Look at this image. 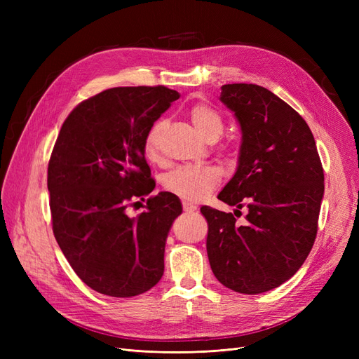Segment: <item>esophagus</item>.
<instances>
[{"label": "esophagus", "instance_id": "34e87169", "mask_svg": "<svg viewBox=\"0 0 359 359\" xmlns=\"http://www.w3.org/2000/svg\"><path fill=\"white\" fill-rule=\"evenodd\" d=\"M182 210L186 212H193V211L198 210V206L190 203V202H182Z\"/></svg>", "mask_w": 359, "mask_h": 359}]
</instances>
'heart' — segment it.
<instances>
[{
	"label": "heart",
	"mask_w": 359,
	"mask_h": 359,
	"mask_svg": "<svg viewBox=\"0 0 359 359\" xmlns=\"http://www.w3.org/2000/svg\"><path fill=\"white\" fill-rule=\"evenodd\" d=\"M189 115L198 132L208 140H215L223 133L224 119L222 114L210 103L198 102L190 106ZM165 123L157 119L145 135V156L149 160L158 157V136ZM222 181V172L215 166H181L169 172L163 181L165 189L175 196L187 202H199L219 186Z\"/></svg>",
	"instance_id": "heart-1"
}]
</instances>
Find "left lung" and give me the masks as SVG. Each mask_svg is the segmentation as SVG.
Returning a JSON list of instances; mask_svg holds the SVG:
<instances>
[{
	"label": "left lung",
	"instance_id": "left-lung-1",
	"mask_svg": "<svg viewBox=\"0 0 359 359\" xmlns=\"http://www.w3.org/2000/svg\"><path fill=\"white\" fill-rule=\"evenodd\" d=\"M220 100L240 121L243 144L219 199L236 206V215L244 205L249 214L238 225V215L202 206L206 253L223 286L256 295L283 285L307 259L318 233L323 168L310 127L274 93L227 83Z\"/></svg>",
	"mask_w": 359,
	"mask_h": 359
}]
</instances>
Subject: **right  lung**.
<instances>
[{
  "label": "right lung",
  "instance_id": "add662e5",
  "mask_svg": "<svg viewBox=\"0 0 359 359\" xmlns=\"http://www.w3.org/2000/svg\"><path fill=\"white\" fill-rule=\"evenodd\" d=\"M166 86H116L81 102L64 121L48 166L52 231L86 286L130 298L156 286L180 199L161 191L145 211L127 208L154 190L145 135L172 102Z\"/></svg>",
  "mask_w": 359,
  "mask_h": 359
}]
</instances>
